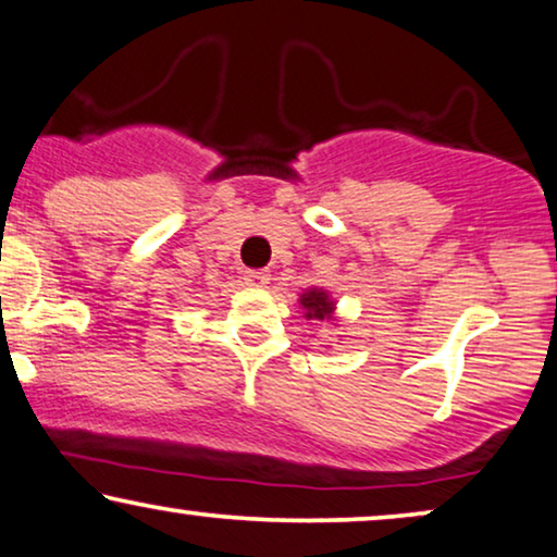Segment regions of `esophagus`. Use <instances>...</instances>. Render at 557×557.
<instances>
[{"mask_svg":"<svg viewBox=\"0 0 557 557\" xmlns=\"http://www.w3.org/2000/svg\"><path fill=\"white\" fill-rule=\"evenodd\" d=\"M246 284L248 286H265L271 281V273L269 271H246Z\"/></svg>","mask_w":557,"mask_h":557,"instance_id":"obj_1","label":"esophagus"}]
</instances>
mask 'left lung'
<instances>
[{
  "label": "left lung",
  "instance_id": "left-lung-1",
  "mask_svg": "<svg viewBox=\"0 0 557 557\" xmlns=\"http://www.w3.org/2000/svg\"><path fill=\"white\" fill-rule=\"evenodd\" d=\"M299 307L304 309V317L307 319H317V322H330L337 326V314H334V309H337V301L332 299L330 292H324V288L319 286H309L307 292L299 296Z\"/></svg>",
  "mask_w": 557,
  "mask_h": 557
}]
</instances>
